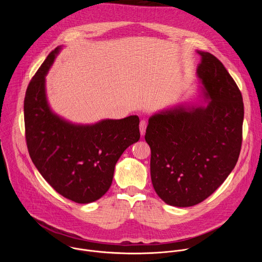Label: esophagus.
Instances as JSON below:
<instances>
[{
  "label": "esophagus",
  "mask_w": 262,
  "mask_h": 262,
  "mask_svg": "<svg viewBox=\"0 0 262 262\" xmlns=\"http://www.w3.org/2000/svg\"><path fill=\"white\" fill-rule=\"evenodd\" d=\"M146 127H147L146 121H145V120H141V122H140V134H141V136H144V135H145Z\"/></svg>",
  "instance_id": "esophagus-1"
}]
</instances>
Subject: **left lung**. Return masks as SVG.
Masks as SVG:
<instances>
[{"label": "left lung", "instance_id": "left-lung-1", "mask_svg": "<svg viewBox=\"0 0 262 262\" xmlns=\"http://www.w3.org/2000/svg\"><path fill=\"white\" fill-rule=\"evenodd\" d=\"M197 53L198 101L156 112L145 135L155 191L177 207L209 197L234 169L242 147V93L213 55Z\"/></svg>", "mask_w": 262, "mask_h": 262}]
</instances>
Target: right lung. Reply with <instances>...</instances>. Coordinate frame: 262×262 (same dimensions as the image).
<instances>
[{
	"instance_id": "right-lung-1",
	"label": "right lung",
	"mask_w": 262,
	"mask_h": 262,
	"mask_svg": "<svg viewBox=\"0 0 262 262\" xmlns=\"http://www.w3.org/2000/svg\"><path fill=\"white\" fill-rule=\"evenodd\" d=\"M61 50L58 47L48 56L27 88V146L35 167L56 192L87 204L110 189L119 158L140 139V120L133 115L78 124L56 114L48 101L46 77Z\"/></svg>"
}]
</instances>
